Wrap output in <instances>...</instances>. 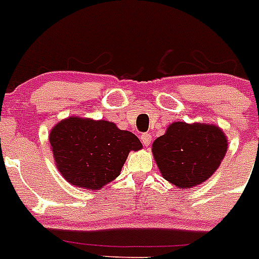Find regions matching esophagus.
<instances>
[{"label":"esophagus","mask_w":259,"mask_h":259,"mask_svg":"<svg viewBox=\"0 0 259 259\" xmlns=\"http://www.w3.org/2000/svg\"><path fill=\"white\" fill-rule=\"evenodd\" d=\"M141 143L144 144V146H149V144L152 143V135L150 134H143L140 136Z\"/></svg>","instance_id":"34e87169"}]
</instances>
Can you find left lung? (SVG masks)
Here are the masks:
<instances>
[{"label": "left lung", "mask_w": 259, "mask_h": 259, "mask_svg": "<svg viewBox=\"0 0 259 259\" xmlns=\"http://www.w3.org/2000/svg\"><path fill=\"white\" fill-rule=\"evenodd\" d=\"M153 154L162 176L179 188L207 180L227 152L221 128L210 124L175 122L153 143Z\"/></svg>", "instance_id": "1"}]
</instances>
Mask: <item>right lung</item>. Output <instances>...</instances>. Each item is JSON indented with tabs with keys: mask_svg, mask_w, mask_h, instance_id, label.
I'll use <instances>...</instances> for the list:
<instances>
[{
	"mask_svg": "<svg viewBox=\"0 0 259 259\" xmlns=\"http://www.w3.org/2000/svg\"><path fill=\"white\" fill-rule=\"evenodd\" d=\"M49 140L62 176L85 189L101 188L115 179L128 153L143 148L132 132L114 123L75 116L59 122Z\"/></svg>",
	"mask_w": 259,
	"mask_h": 259,
	"instance_id": "right-lung-1",
	"label": "right lung"
}]
</instances>
